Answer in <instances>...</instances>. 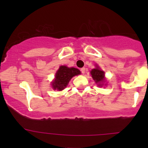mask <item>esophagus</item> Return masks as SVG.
I'll return each mask as SVG.
<instances>
[{
    "label": "esophagus",
    "mask_w": 148,
    "mask_h": 148,
    "mask_svg": "<svg viewBox=\"0 0 148 148\" xmlns=\"http://www.w3.org/2000/svg\"><path fill=\"white\" fill-rule=\"evenodd\" d=\"M80 70H81V72H82V74H84V73H85V71H86V69H85V68H84V67H83V68H82L81 69H80Z\"/></svg>",
    "instance_id": "esophagus-1"
}]
</instances>
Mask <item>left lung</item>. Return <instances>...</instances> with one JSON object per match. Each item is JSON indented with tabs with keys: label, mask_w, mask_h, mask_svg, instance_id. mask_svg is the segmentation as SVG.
Returning <instances> with one entry per match:
<instances>
[{
	"label": "left lung",
	"mask_w": 148,
	"mask_h": 148,
	"mask_svg": "<svg viewBox=\"0 0 148 148\" xmlns=\"http://www.w3.org/2000/svg\"><path fill=\"white\" fill-rule=\"evenodd\" d=\"M91 74H92V78L96 83H101L104 81V72L101 69H99L98 66H97L96 69H93L91 71ZM99 85L101 84H99Z\"/></svg>",
	"instance_id": "obj_1"
}]
</instances>
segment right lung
Instances as JSON below:
<instances>
[{
    "mask_svg": "<svg viewBox=\"0 0 148 148\" xmlns=\"http://www.w3.org/2000/svg\"><path fill=\"white\" fill-rule=\"evenodd\" d=\"M80 74L78 69L69 68L66 66H61L59 70L56 71L54 81L52 82L53 89H58L59 91L63 90L67 86L69 82L73 77Z\"/></svg>",
    "mask_w": 148,
    "mask_h": 148,
    "instance_id": "add662e5",
    "label": "right lung"
}]
</instances>
